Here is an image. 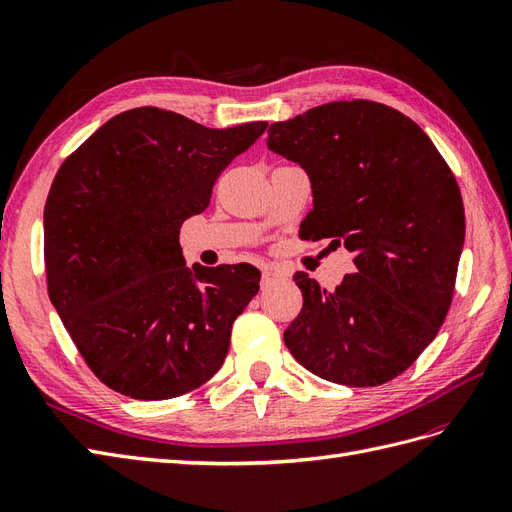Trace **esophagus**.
Segmentation results:
<instances>
[{
    "mask_svg": "<svg viewBox=\"0 0 512 512\" xmlns=\"http://www.w3.org/2000/svg\"><path fill=\"white\" fill-rule=\"evenodd\" d=\"M284 277H286V275H284L280 269H273V267H269V269L262 271V280H260V284H262V288H269V286H273L275 282L284 280Z\"/></svg>",
    "mask_w": 512,
    "mask_h": 512,
    "instance_id": "esophagus-1",
    "label": "esophagus"
}]
</instances>
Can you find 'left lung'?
<instances>
[{
	"mask_svg": "<svg viewBox=\"0 0 512 512\" xmlns=\"http://www.w3.org/2000/svg\"><path fill=\"white\" fill-rule=\"evenodd\" d=\"M267 132V147L312 183L299 235L356 254V273L331 292L294 273L303 309L284 342L329 382H389L433 342L451 307L466 239L451 168L410 117L369 100L309 108Z\"/></svg>",
	"mask_w": 512,
	"mask_h": 512,
	"instance_id": "8db88e82",
	"label": "left lung"
}]
</instances>
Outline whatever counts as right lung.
<instances>
[{
    "label": "right lung",
    "instance_id": "obj_1",
    "mask_svg": "<svg viewBox=\"0 0 512 512\" xmlns=\"http://www.w3.org/2000/svg\"><path fill=\"white\" fill-rule=\"evenodd\" d=\"M267 121L215 130L143 106L108 119L61 164L44 207L51 303L91 371L143 401L205 384L258 292L247 262L185 267L179 228Z\"/></svg>",
    "mask_w": 512,
    "mask_h": 512
}]
</instances>
